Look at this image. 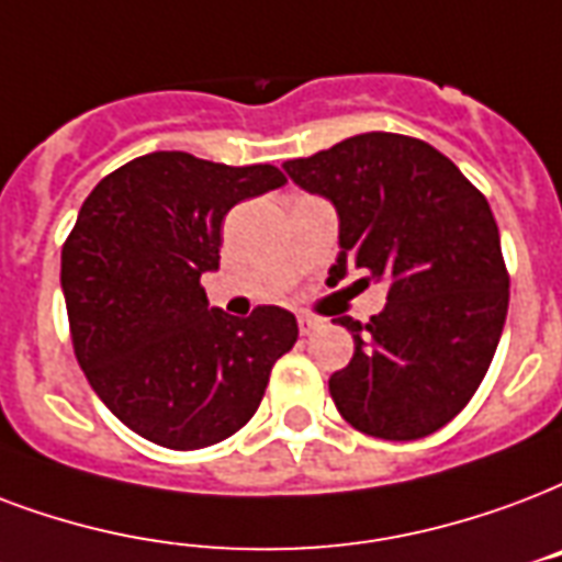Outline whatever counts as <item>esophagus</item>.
<instances>
[{
    "label": "esophagus",
    "instance_id": "34e87169",
    "mask_svg": "<svg viewBox=\"0 0 562 562\" xmlns=\"http://www.w3.org/2000/svg\"><path fill=\"white\" fill-rule=\"evenodd\" d=\"M297 327L300 336H312L321 327V318H315V315H297Z\"/></svg>",
    "mask_w": 562,
    "mask_h": 562
}]
</instances>
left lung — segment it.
<instances>
[{
	"label": "left lung",
	"mask_w": 562,
	"mask_h": 562,
	"mask_svg": "<svg viewBox=\"0 0 562 562\" xmlns=\"http://www.w3.org/2000/svg\"><path fill=\"white\" fill-rule=\"evenodd\" d=\"M282 167L336 205L341 252L329 273L389 280L380 315L336 321L357 345L329 376L338 413L389 442L436 434L474 397L507 321L509 273L486 196L439 149L395 132Z\"/></svg>",
	"instance_id": "8db88e82"
}]
</instances>
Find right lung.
<instances>
[{"mask_svg":"<svg viewBox=\"0 0 562 562\" xmlns=\"http://www.w3.org/2000/svg\"><path fill=\"white\" fill-rule=\"evenodd\" d=\"M280 186L273 165L149 153L81 203L61 247L72 353L102 404L149 442L196 451L238 434L294 348L291 312L233 318L209 310L200 285L221 265L226 212Z\"/></svg>","mask_w":562,"mask_h":562,"instance_id":"obj_1","label":"right lung"}]
</instances>
